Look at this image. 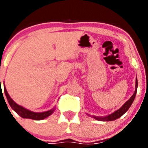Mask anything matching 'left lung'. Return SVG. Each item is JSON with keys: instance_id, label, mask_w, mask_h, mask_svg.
Masks as SVG:
<instances>
[{"instance_id": "8db88e82", "label": "left lung", "mask_w": 148, "mask_h": 148, "mask_svg": "<svg viewBox=\"0 0 148 148\" xmlns=\"http://www.w3.org/2000/svg\"><path fill=\"white\" fill-rule=\"evenodd\" d=\"M137 86H138V83H137V79L136 78V84H135V90H134V93L132 96H131L130 99H129L127 101H126L124 103L123 106L120 108L119 109L116 110V112H114V113L108 115L106 116H93V118H94L95 119L99 121H102V122H108V121H114L117 119L118 118L121 117L124 113L127 112V110L129 109V108L131 106L132 103H133L134 100V98H135L136 94H137Z\"/></svg>"}]
</instances>
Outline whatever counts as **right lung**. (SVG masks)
<instances>
[{
	"label": "right lung",
	"instance_id": "right-lung-1",
	"mask_svg": "<svg viewBox=\"0 0 148 148\" xmlns=\"http://www.w3.org/2000/svg\"><path fill=\"white\" fill-rule=\"evenodd\" d=\"M4 93H5V96H6L8 103L11 106V107L12 108L13 110L15 111L20 116H21L22 118H25V119H34V120H42V119H44L47 117V116H50L55 109V108H53V109H50L49 111H47V112H39V113L32 112V111L25 109L23 106H19L16 102H14V101L8 95L6 88L5 87V85H4Z\"/></svg>",
	"mask_w": 148,
	"mask_h": 148
}]
</instances>
